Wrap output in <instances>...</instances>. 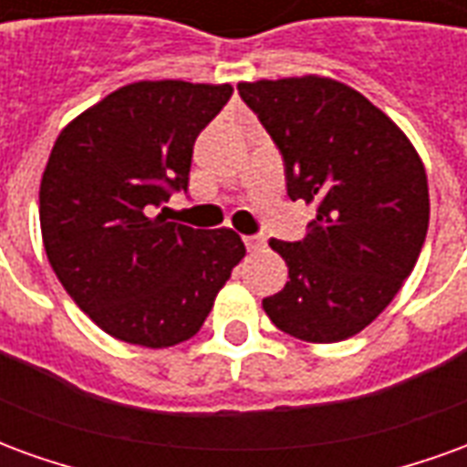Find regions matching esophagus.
I'll return each mask as SVG.
<instances>
[{
  "label": "esophagus",
  "mask_w": 467,
  "mask_h": 467,
  "mask_svg": "<svg viewBox=\"0 0 467 467\" xmlns=\"http://www.w3.org/2000/svg\"><path fill=\"white\" fill-rule=\"evenodd\" d=\"M244 247H247V253H263L265 250V240L263 237H254V234H247L243 237Z\"/></svg>",
  "instance_id": "esophagus-1"
}]
</instances>
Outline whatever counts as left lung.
<instances>
[{"mask_svg": "<svg viewBox=\"0 0 467 467\" xmlns=\"http://www.w3.org/2000/svg\"><path fill=\"white\" fill-rule=\"evenodd\" d=\"M285 160L290 200L317 204L300 243L270 240L290 280L263 307L305 343H340L390 305L420 257L431 197L422 160L382 109L330 77L237 85Z\"/></svg>", "mask_w": 467, "mask_h": 467, "instance_id": "8db88e82", "label": "left lung"}]
</instances>
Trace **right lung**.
Returning a JSON list of instances; mask_svg holds the SVG:
<instances>
[{
	"mask_svg": "<svg viewBox=\"0 0 467 467\" xmlns=\"http://www.w3.org/2000/svg\"><path fill=\"white\" fill-rule=\"evenodd\" d=\"M230 85L134 82L75 117L39 184L47 257L69 297L107 335L142 348L190 340L244 257L233 230L167 223L190 182L192 144Z\"/></svg>",
	"mask_w": 467,
	"mask_h": 467,
	"instance_id": "obj_1",
	"label": "right lung"
}]
</instances>
